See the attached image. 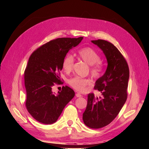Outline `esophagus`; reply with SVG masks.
Masks as SVG:
<instances>
[{"mask_svg": "<svg viewBox=\"0 0 149 149\" xmlns=\"http://www.w3.org/2000/svg\"><path fill=\"white\" fill-rule=\"evenodd\" d=\"M75 96H76V97H81V95L80 94V93H77L76 94H75Z\"/></svg>", "mask_w": 149, "mask_h": 149, "instance_id": "obj_1", "label": "esophagus"}]
</instances>
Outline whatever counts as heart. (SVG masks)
I'll return each instance as SVG.
<instances>
[{
    "mask_svg": "<svg viewBox=\"0 0 149 149\" xmlns=\"http://www.w3.org/2000/svg\"><path fill=\"white\" fill-rule=\"evenodd\" d=\"M80 59L84 60L87 64L90 65V72L94 77L100 76L102 72L103 66L100 62V57L98 52L91 47H85L80 49L77 52ZM74 58L71 54L65 55L62 61V68L65 72L69 73L72 71L74 67ZM89 80L87 78L75 76L68 81V84L75 89L79 91H84Z\"/></svg>",
    "mask_w": 149,
    "mask_h": 149,
    "instance_id": "1",
    "label": "heart"
}]
</instances>
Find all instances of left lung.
I'll list each match as a JSON object with an SVG mask.
<instances>
[{
  "label": "left lung",
  "instance_id": "8db88e82",
  "mask_svg": "<svg viewBox=\"0 0 149 149\" xmlns=\"http://www.w3.org/2000/svg\"><path fill=\"white\" fill-rule=\"evenodd\" d=\"M102 50L107 60L104 75L95 82V89L102 97L89 93L83 120L87 127L99 129L109 124L119 114L127 99L130 71L127 63L114 45L102 39L91 41Z\"/></svg>",
  "mask_w": 149,
  "mask_h": 149
}]
</instances>
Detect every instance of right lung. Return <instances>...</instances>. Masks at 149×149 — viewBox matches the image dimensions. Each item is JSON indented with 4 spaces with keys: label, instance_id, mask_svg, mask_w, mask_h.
Segmentation results:
<instances>
[{
    "label": "right lung",
    "instance_id": "right-lung-1",
    "mask_svg": "<svg viewBox=\"0 0 149 149\" xmlns=\"http://www.w3.org/2000/svg\"><path fill=\"white\" fill-rule=\"evenodd\" d=\"M84 37L58 38L42 45L33 52L24 72L26 105L32 117L44 124L56 122L66 104L75 96L74 90L64 86L55 94L52 87L60 83L62 61L70 49Z\"/></svg>",
    "mask_w": 149,
    "mask_h": 149
}]
</instances>
